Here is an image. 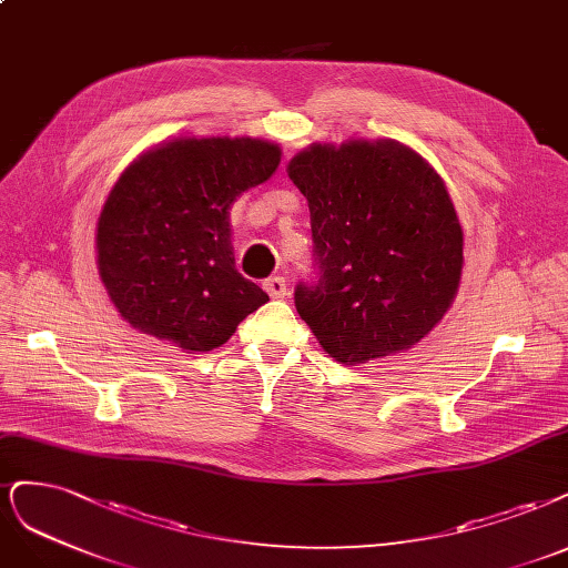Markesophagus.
<instances>
[{
	"label": "esophagus",
	"instance_id": "1",
	"mask_svg": "<svg viewBox=\"0 0 568 568\" xmlns=\"http://www.w3.org/2000/svg\"><path fill=\"white\" fill-rule=\"evenodd\" d=\"M263 288L267 291L270 298H284L288 293V284L284 277H270L263 282Z\"/></svg>",
	"mask_w": 568,
	"mask_h": 568
}]
</instances>
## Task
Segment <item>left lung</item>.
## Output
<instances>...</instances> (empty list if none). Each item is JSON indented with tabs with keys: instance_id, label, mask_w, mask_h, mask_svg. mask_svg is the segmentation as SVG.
<instances>
[{
	"instance_id": "8db88e82",
	"label": "left lung",
	"mask_w": 568,
	"mask_h": 568,
	"mask_svg": "<svg viewBox=\"0 0 568 568\" xmlns=\"http://www.w3.org/2000/svg\"><path fill=\"white\" fill-rule=\"evenodd\" d=\"M310 206L320 267L296 310L328 357L410 349L454 305L463 227L442 175L393 139L312 143L286 166Z\"/></svg>"
}]
</instances>
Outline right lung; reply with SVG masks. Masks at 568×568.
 <instances>
[{
	"instance_id": "add662e5",
	"label": "right lung",
	"mask_w": 568,
	"mask_h": 568,
	"mask_svg": "<svg viewBox=\"0 0 568 568\" xmlns=\"http://www.w3.org/2000/svg\"><path fill=\"white\" fill-rule=\"evenodd\" d=\"M280 162L272 141L181 135L124 169L98 216L95 265L135 331L194 355L227 343L270 301L234 267L230 209Z\"/></svg>"
}]
</instances>
